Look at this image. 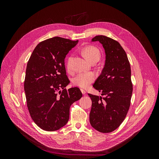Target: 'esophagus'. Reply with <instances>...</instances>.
<instances>
[{
  "label": "esophagus",
  "mask_w": 159,
  "mask_h": 159,
  "mask_svg": "<svg viewBox=\"0 0 159 159\" xmlns=\"http://www.w3.org/2000/svg\"><path fill=\"white\" fill-rule=\"evenodd\" d=\"M80 90H81V92H82V94H85V93H86V92H85V90H84L83 89H80Z\"/></svg>",
  "instance_id": "obj_1"
}]
</instances>
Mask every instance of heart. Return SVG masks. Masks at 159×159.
<instances>
[{
  "instance_id": "b5f03b06",
  "label": "heart",
  "mask_w": 159,
  "mask_h": 159,
  "mask_svg": "<svg viewBox=\"0 0 159 159\" xmlns=\"http://www.w3.org/2000/svg\"><path fill=\"white\" fill-rule=\"evenodd\" d=\"M82 53L85 57L89 61H91L94 60H99L101 58V52L98 48L88 45L85 47L82 50ZM72 61V57L69 58L66 62V68L69 70H71V63ZM96 79V75L93 73H79L73 79L74 85L81 88H86L90 84H92Z\"/></svg>"
}]
</instances>
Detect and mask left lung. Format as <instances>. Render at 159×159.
I'll return each instance as SVG.
<instances>
[{
	"label": "left lung",
	"instance_id": "obj_1",
	"mask_svg": "<svg viewBox=\"0 0 159 159\" xmlns=\"http://www.w3.org/2000/svg\"><path fill=\"white\" fill-rule=\"evenodd\" d=\"M92 41H99L105 50L104 67L93 85L105 96L89 94L92 100L90 123L98 131L110 133L120 126L130 106L131 67L125 51L117 41L104 35L96 36Z\"/></svg>",
	"mask_w": 159,
	"mask_h": 159
}]
</instances>
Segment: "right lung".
I'll return each instance as SVG.
<instances>
[{"label":"right lung","instance_id":"obj_1","mask_svg":"<svg viewBox=\"0 0 159 159\" xmlns=\"http://www.w3.org/2000/svg\"><path fill=\"white\" fill-rule=\"evenodd\" d=\"M61 37L40 42L27 64L24 88L28 109L34 122L42 129L53 131L69 120L70 106L82 97L78 87L66 89L65 58L78 43Z\"/></svg>","mask_w":159,"mask_h":159}]
</instances>
